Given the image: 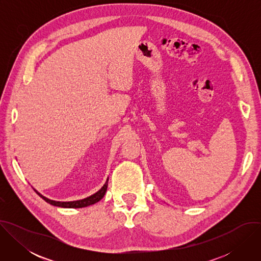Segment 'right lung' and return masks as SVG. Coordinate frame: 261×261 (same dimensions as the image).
Here are the masks:
<instances>
[{"label": "right lung", "instance_id": "right-lung-1", "mask_svg": "<svg viewBox=\"0 0 261 261\" xmlns=\"http://www.w3.org/2000/svg\"><path fill=\"white\" fill-rule=\"evenodd\" d=\"M107 186H108V178H107L106 182L104 184L103 187L98 192H96L95 194H93V195H91V196H89V197H87L85 199L75 200V201H56V200H51V199L46 198L42 194H40L38 191H36L35 189L34 190L43 200H45L47 203H49L51 205L60 206V207H68V208H80V207H85V206L92 205V204L98 202L99 200H101L103 198V196L105 195V193H106Z\"/></svg>", "mask_w": 261, "mask_h": 261}]
</instances>
